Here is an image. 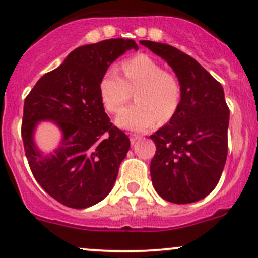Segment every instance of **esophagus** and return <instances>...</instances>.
Masks as SVG:
<instances>
[{
  "mask_svg": "<svg viewBox=\"0 0 258 258\" xmlns=\"http://www.w3.org/2000/svg\"><path fill=\"white\" fill-rule=\"evenodd\" d=\"M140 140H141V137L136 136V135H131V137H130V141H131V145L132 146L136 144L137 141H140Z\"/></svg>",
  "mask_w": 258,
  "mask_h": 258,
  "instance_id": "obj_1",
  "label": "esophagus"
}]
</instances>
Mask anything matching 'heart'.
<instances>
[{
	"label": "heart",
	"instance_id": "obj_1",
	"mask_svg": "<svg viewBox=\"0 0 258 258\" xmlns=\"http://www.w3.org/2000/svg\"><path fill=\"white\" fill-rule=\"evenodd\" d=\"M124 79L111 67L100 81V97L108 112H117L135 93V105L123 108L116 124L128 131H147L158 121L167 122L181 105V83L147 54H137L122 63Z\"/></svg>",
	"mask_w": 258,
	"mask_h": 258
}]
</instances>
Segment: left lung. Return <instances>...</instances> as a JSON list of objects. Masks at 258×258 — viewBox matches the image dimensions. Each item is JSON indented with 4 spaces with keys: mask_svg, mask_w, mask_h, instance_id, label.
Returning a JSON list of instances; mask_svg holds the SVG:
<instances>
[{
    "mask_svg": "<svg viewBox=\"0 0 258 258\" xmlns=\"http://www.w3.org/2000/svg\"><path fill=\"white\" fill-rule=\"evenodd\" d=\"M165 59L181 83V105L167 124L151 136L156 155L150 170L163 200L192 204L215 189L227 158L230 110L220 82L188 54L170 45L141 41Z\"/></svg>",
    "mask_w": 258,
    "mask_h": 258,
    "instance_id": "8db88e82",
    "label": "left lung"
}]
</instances>
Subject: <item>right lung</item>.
<instances>
[{
    "mask_svg": "<svg viewBox=\"0 0 258 258\" xmlns=\"http://www.w3.org/2000/svg\"><path fill=\"white\" fill-rule=\"evenodd\" d=\"M134 40L111 38L77 47L63 63L43 75L25 100L22 140L36 181L51 197L71 209L102 201L116 182L130 150V139L112 126L100 97V81ZM53 121L62 139L45 155L34 144L40 121Z\"/></svg>",
    "mask_w": 258,
    "mask_h": 258,
    "instance_id": "add662e5",
    "label": "right lung"
}]
</instances>
